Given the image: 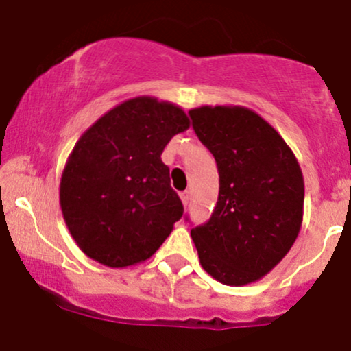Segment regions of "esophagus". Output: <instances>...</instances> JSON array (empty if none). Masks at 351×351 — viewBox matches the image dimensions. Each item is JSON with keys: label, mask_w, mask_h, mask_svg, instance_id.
<instances>
[{"label": "esophagus", "mask_w": 351, "mask_h": 351, "mask_svg": "<svg viewBox=\"0 0 351 351\" xmlns=\"http://www.w3.org/2000/svg\"><path fill=\"white\" fill-rule=\"evenodd\" d=\"M180 198H182V202H183V205H189V202H190V192H182L180 193Z\"/></svg>", "instance_id": "1"}]
</instances>
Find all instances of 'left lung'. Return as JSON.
<instances>
[{
	"label": "left lung",
	"mask_w": 351,
	"mask_h": 351,
	"mask_svg": "<svg viewBox=\"0 0 351 351\" xmlns=\"http://www.w3.org/2000/svg\"><path fill=\"white\" fill-rule=\"evenodd\" d=\"M189 113L219 171L212 217L190 232L200 265L221 284L247 285L270 274L299 236L302 171L280 134L253 110L204 105Z\"/></svg>",
	"instance_id": "obj_1"
}]
</instances>
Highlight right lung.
<instances>
[{
    "label": "right lung",
    "instance_id": "right-lung-1",
    "mask_svg": "<svg viewBox=\"0 0 351 351\" xmlns=\"http://www.w3.org/2000/svg\"><path fill=\"white\" fill-rule=\"evenodd\" d=\"M190 120L154 97L122 101L76 143L59 186L62 217L80 250L110 268L146 261L183 215L161 154Z\"/></svg>",
    "mask_w": 351,
    "mask_h": 351
}]
</instances>
